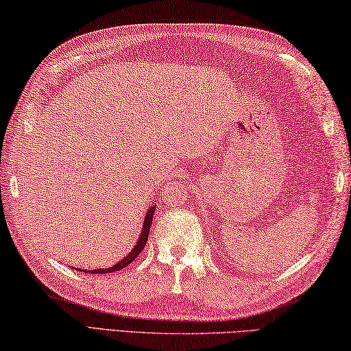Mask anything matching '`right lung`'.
<instances>
[{"instance_id":"obj_1","label":"right lung","mask_w":351,"mask_h":351,"mask_svg":"<svg viewBox=\"0 0 351 351\" xmlns=\"http://www.w3.org/2000/svg\"><path fill=\"white\" fill-rule=\"evenodd\" d=\"M154 213H155V207H152L147 215H145V221H144V227H143V232H141V237H139L136 245L133 247V250L127 254V256L119 261L118 264H114L113 267H109V269H101V270H90V271H86V270H80V271H86V273H93V275H107V273H113V271H118V270H123L124 267H127L129 264H132L133 261L136 259V256L139 253H141L143 248L147 244V239H149V232H150V226H152V221H154Z\"/></svg>"}]
</instances>
